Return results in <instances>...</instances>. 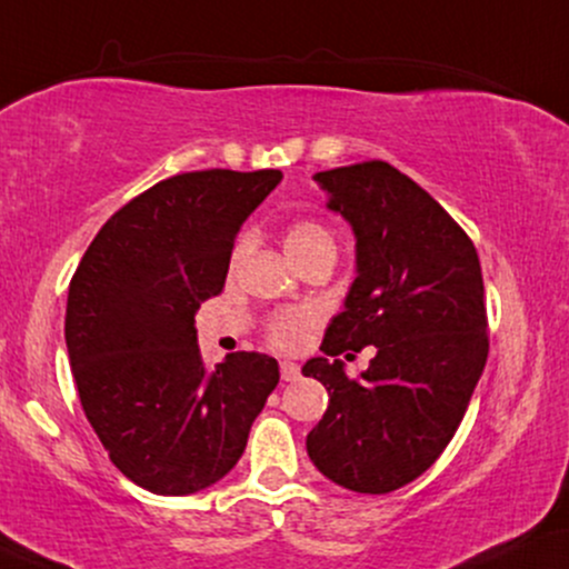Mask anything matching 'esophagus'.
Masks as SVG:
<instances>
[{"label":"esophagus","mask_w":569,"mask_h":569,"mask_svg":"<svg viewBox=\"0 0 569 569\" xmlns=\"http://www.w3.org/2000/svg\"><path fill=\"white\" fill-rule=\"evenodd\" d=\"M280 378L286 380V383H291V380L299 378V365L293 362H280Z\"/></svg>","instance_id":"34e87169"}]
</instances>
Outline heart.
<instances>
[{"label": "heart", "mask_w": 569, "mask_h": 569, "mask_svg": "<svg viewBox=\"0 0 569 569\" xmlns=\"http://www.w3.org/2000/svg\"><path fill=\"white\" fill-rule=\"evenodd\" d=\"M283 249L289 251L291 260L299 264V262L309 260V257L320 254V251H336V239H333V233L322 226V222L301 218V220H293L286 226ZM243 251H247V239H239L231 251V264H239ZM305 328H307V318H301V315H280V318L270 322L268 336L276 347L293 349V347H299Z\"/></svg>", "instance_id": "heart-1"}]
</instances>
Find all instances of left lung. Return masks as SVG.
I'll return each mask as SVG.
<instances>
[{"label": "left lung", "mask_w": 569, "mask_h": 569, "mask_svg": "<svg viewBox=\"0 0 569 569\" xmlns=\"http://www.w3.org/2000/svg\"><path fill=\"white\" fill-rule=\"evenodd\" d=\"M315 181L355 231L357 278L322 338L326 357L301 368L330 397L307 455L349 491L391 493L441 457L486 368L480 260L455 218L393 164H347ZM365 346L377 357L349 379L337 355Z\"/></svg>", "instance_id": "left-lung-1"}]
</instances>
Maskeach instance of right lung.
<instances>
[{
	"label": "right lung",
	"mask_w": 569,
	"mask_h": 569,
	"mask_svg": "<svg viewBox=\"0 0 569 569\" xmlns=\"http://www.w3.org/2000/svg\"><path fill=\"white\" fill-rule=\"evenodd\" d=\"M280 170H197L120 207L68 291L64 343L78 397L112 465L136 486L186 496L239 462L278 362L236 351L210 370L193 315L226 286L236 233Z\"/></svg>",
	"instance_id": "add662e5"
}]
</instances>
